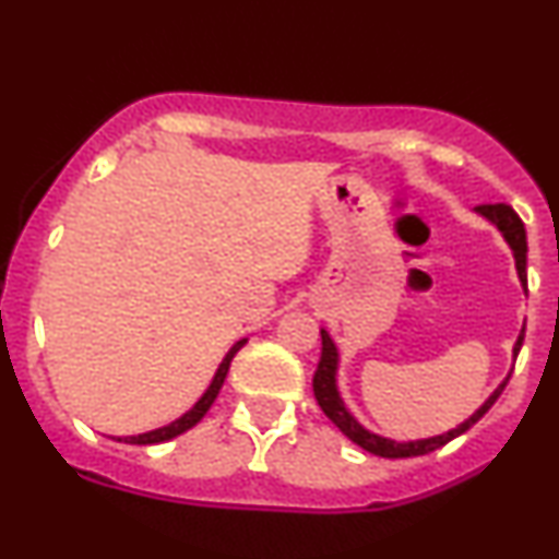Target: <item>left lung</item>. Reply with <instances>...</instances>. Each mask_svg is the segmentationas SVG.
<instances>
[{
  "instance_id": "1",
  "label": "left lung",
  "mask_w": 559,
  "mask_h": 559,
  "mask_svg": "<svg viewBox=\"0 0 559 559\" xmlns=\"http://www.w3.org/2000/svg\"><path fill=\"white\" fill-rule=\"evenodd\" d=\"M476 213H480L486 221H491L493 226L502 230L504 241L510 243L512 254H515L518 278H521V284L525 286V254H528V241H525V228H523L521 217H518V213L510 207V204H478ZM320 338H323V352H320L318 370H316V376H312V391H316V400L320 404V409L329 415V420L346 436V439L355 441V444L362 447L365 452L378 454V457H389V460L418 457V454H428V452H433V449L449 444V441L457 439L460 433H465L467 428L476 426V423L484 418L486 413H489L491 404L499 400V394L504 391L507 381H510V376H507L504 381L493 389V394L489 396V400L480 404L476 413H473L465 423H460L457 428H452V431H447L441 436H431V439H418V441H391V439H383V436H378V433H370L368 428H362L360 423L355 420V415L344 407L342 394H338V389H336V368H338L336 344H333L329 331H320ZM523 338H525V325H523L521 336H518L515 349H512V355L515 357H518V352H521Z\"/></svg>"
}]
</instances>
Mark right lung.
Instances as JSON below:
<instances>
[{
  "instance_id": "add662e5",
  "label": "right lung",
  "mask_w": 559,
  "mask_h": 559,
  "mask_svg": "<svg viewBox=\"0 0 559 559\" xmlns=\"http://www.w3.org/2000/svg\"><path fill=\"white\" fill-rule=\"evenodd\" d=\"M243 344H247V338H241V342H236L234 346H230L228 355L223 357L221 368H217V373H215V378H213V383H210L207 391H204V394H202V400H199V402L194 404V407L189 409V413H183L181 418L173 420L170 426L155 428V431H150V433H139V436H118V439H115V441H126V444H141V447H146V444H163V441L176 439L178 433H183V431H189V428H194L197 423L204 418V413H207V409L213 407V402H215L217 391H221L223 381H226V376H228L230 360H234V355H236V352L241 349Z\"/></svg>"
}]
</instances>
